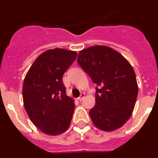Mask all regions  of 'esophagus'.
Here are the masks:
<instances>
[{"label": "esophagus", "mask_w": 158, "mask_h": 158, "mask_svg": "<svg viewBox=\"0 0 158 158\" xmlns=\"http://www.w3.org/2000/svg\"><path fill=\"white\" fill-rule=\"evenodd\" d=\"M85 93H81V96H79V97H78V100H80V101H81L82 100H83V98L84 97H85Z\"/></svg>", "instance_id": "esophagus-1"}]
</instances>
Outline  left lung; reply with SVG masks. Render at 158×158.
Listing matches in <instances>:
<instances>
[{"label": "left lung", "mask_w": 158, "mask_h": 158, "mask_svg": "<svg viewBox=\"0 0 158 158\" xmlns=\"http://www.w3.org/2000/svg\"><path fill=\"white\" fill-rule=\"evenodd\" d=\"M77 63L96 85V104L89 111L93 124L104 131L121 127L133 112L139 91L131 64L106 46L80 51Z\"/></svg>", "instance_id": "left-lung-1"}]
</instances>
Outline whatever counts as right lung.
<instances>
[{
    "label": "right lung",
    "instance_id": "add662e5",
    "mask_svg": "<svg viewBox=\"0 0 158 158\" xmlns=\"http://www.w3.org/2000/svg\"><path fill=\"white\" fill-rule=\"evenodd\" d=\"M77 55L64 49L49 50L36 58L25 77V109L35 126L47 135H60L69 127L75 104L66 95L62 76Z\"/></svg>",
    "mask_w": 158,
    "mask_h": 158
}]
</instances>
